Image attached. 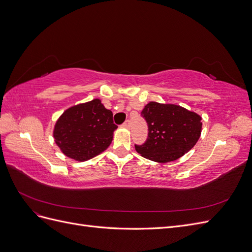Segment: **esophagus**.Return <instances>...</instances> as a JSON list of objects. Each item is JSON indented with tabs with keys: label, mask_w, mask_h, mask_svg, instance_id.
<instances>
[{
	"label": "esophagus",
	"mask_w": 252,
	"mask_h": 252,
	"mask_svg": "<svg viewBox=\"0 0 252 252\" xmlns=\"http://www.w3.org/2000/svg\"><path fill=\"white\" fill-rule=\"evenodd\" d=\"M122 126L125 127V128H129V127H130V121H129V120H126V121L124 122V123H123V125H122Z\"/></svg>",
	"instance_id": "34e87169"
}]
</instances>
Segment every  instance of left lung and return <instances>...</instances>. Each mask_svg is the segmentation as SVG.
Returning <instances> with one entry per match:
<instances>
[{
	"mask_svg": "<svg viewBox=\"0 0 252 252\" xmlns=\"http://www.w3.org/2000/svg\"><path fill=\"white\" fill-rule=\"evenodd\" d=\"M141 116L147 122L148 138L134 147L142 157L154 162L175 161L200 139L202 118L181 106L150 102Z\"/></svg>",
	"mask_w": 252,
	"mask_h": 252,
	"instance_id": "obj_1",
	"label": "left lung"
}]
</instances>
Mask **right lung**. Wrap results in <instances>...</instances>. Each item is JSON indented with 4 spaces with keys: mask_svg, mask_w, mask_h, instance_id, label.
<instances>
[{
    "mask_svg": "<svg viewBox=\"0 0 252 252\" xmlns=\"http://www.w3.org/2000/svg\"><path fill=\"white\" fill-rule=\"evenodd\" d=\"M117 128L112 112L94 98L64 111L57 121L53 138L65 156L83 162L107 149Z\"/></svg>",
    "mask_w": 252,
    "mask_h": 252,
    "instance_id": "1",
    "label": "right lung"
}]
</instances>
